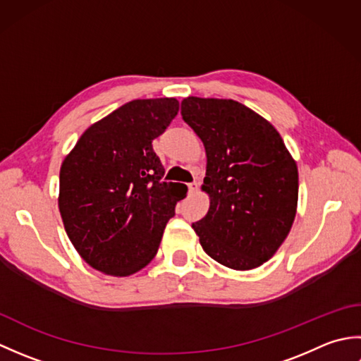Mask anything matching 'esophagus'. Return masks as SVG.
<instances>
[{
	"mask_svg": "<svg viewBox=\"0 0 361 361\" xmlns=\"http://www.w3.org/2000/svg\"><path fill=\"white\" fill-rule=\"evenodd\" d=\"M188 189H189V194H194L195 190L198 189V183H197V181H194V183H189V185H188Z\"/></svg>",
	"mask_w": 361,
	"mask_h": 361,
	"instance_id": "obj_1",
	"label": "esophagus"
}]
</instances>
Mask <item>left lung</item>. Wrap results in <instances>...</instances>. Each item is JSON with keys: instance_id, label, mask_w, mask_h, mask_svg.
I'll return each instance as SVG.
<instances>
[{"instance_id": "obj_1", "label": "left lung", "mask_w": 361, "mask_h": 361, "mask_svg": "<svg viewBox=\"0 0 361 361\" xmlns=\"http://www.w3.org/2000/svg\"><path fill=\"white\" fill-rule=\"evenodd\" d=\"M181 116L204 144L206 216L192 224L206 255L251 270L286 240L296 216L298 167L276 128L231 99L190 96Z\"/></svg>"}]
</instances>
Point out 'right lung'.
Here are the masks:
<instances>
[{"label": "right lung", "instance_id": "obj_1", "mask_svg": "<svg viewBox=\"0 0 361 361\" xmlns=\"http://www.w3.org/2000/svg\"><path fill=\"white\" fill-rule=\"evenodd\" d=\"M173 97L127 102L91 126L60 169L59 209L74 248L96 270L128 276L155 257L183 194L163 181L152 147L178 113Z\"/></svg>", "mask_w": 361, "mask_h": 361}]
</instances>
